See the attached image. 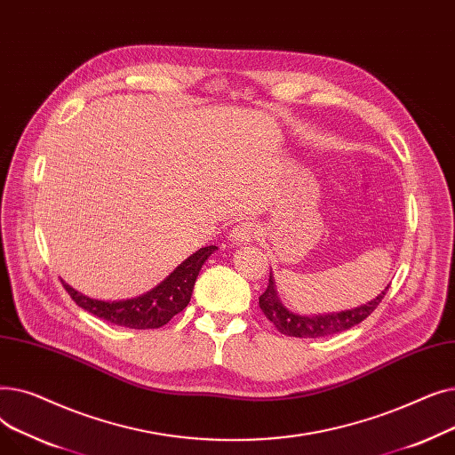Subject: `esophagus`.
Masks as SVG:
<instances>
[{
    "label": "esophagus",
    "mask_w": 455,
    "mask_h": 455,
    "mask_svg": "<svg viewBox=\"0 0 455 455\" xmlns=\"http://www.w3.org/2000/svg\"><path fill=\"white\" fill-rule=\"evenodd\" d=\"M258 225L254 221H242L240 225H235L228 237L230 242L235 243V245H243V243H249V242H254V237L258 235Z\"/></svg>",
    "instance_id": "34e87169"
}]
</instances>
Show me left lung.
I'll list each match as a JSON object with an SVG mask.
<instances>
[{
    "label": "left lung",
    "mask_w": 455,
    "mask_h": 455,
    "mask_svg": "<svg viewBox=\"0 0 455 455\" xmlns=\"http://www.w3.org/2000/svg\"><path fill=\"white\" fill-rule=\"evenodd\" d=\"M387 290H389V285L374 300H371V302H367L360 307L347 309V312L304 317V315L291 314L290 309H285L280 304V300L276 297V291H275V282L269 276L267 290L259 295V309L275 324V328L280 333H283V336H290V338H324V336H331V333H339L343 330H348L355 324H360L362 321H365L378 307L381 299L386 297Z\"/></svg>",
    "instance_id": "8db88e82"
}]
</instances>
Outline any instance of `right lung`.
<instances>
[{
  "label": "right lung",
  "instance_id": "obj_1",
  "mask_svg": "<svg viewBox=\"0 0 455 455\" xmlns=\"http://www.w3.org/2000/svg\"><path fill=\"white\" fill-rule=\"evenodd\" d=\"M215 249H218L215 245L199 249L196 254H191L188 259H184L182 264L162 283H158L153 291H148L146 295L131 300H93L77 293L74 288H69L66 282H62V285L71 297V300L83 309H86V312L93 314L95 317L134 330L160 328L165 323H170L188 306L199 271Z\"/></svg>",
  "mask_w": 455,
  "mask_h": 455
}]
</instances>
